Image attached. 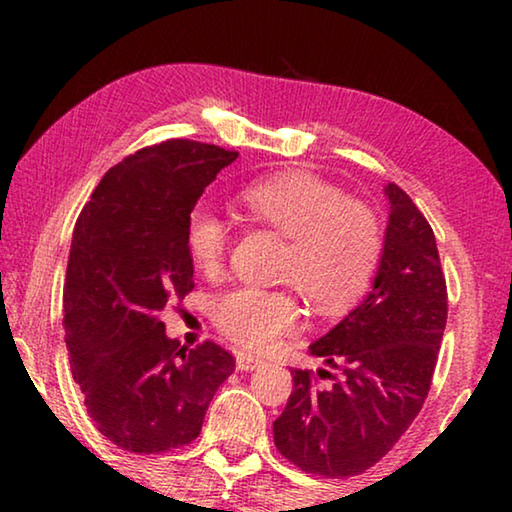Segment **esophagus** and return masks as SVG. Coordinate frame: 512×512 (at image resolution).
Returning a JSON list of instances; mask_svg holds the SVG:
<instances>
[{
    "label": "esophagus",
    "instance_id": "34e87169",
    "mask_svg": "<svg viewBox=\"0 0 512 512\" xmlns=\"http://www.w3.org/2000/svg\"><path fill=\"white\" fill-rule=\"evenodd\" d=\"M262 359L253 357V354H246V352H237V368L239 370H255L262 366Z\"/></svg>",
    "mask_w": 512,
    "mask_h": 512
}]
</instances>
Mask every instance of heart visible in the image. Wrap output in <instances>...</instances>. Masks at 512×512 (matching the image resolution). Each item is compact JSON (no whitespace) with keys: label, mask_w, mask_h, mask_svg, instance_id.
<instances>
[{"label":"heart","mask_w":512,"mask_h":512,"mask_svg":"<svg viewBox=\"0 0 512 512\" xmlns=\"http://www.w3.org/2000/svg\"><path fill=\"white\" fill-rule=\"evenodd\" d=\"M250 219L287 237L282 277L293 280L318 314L350 309L379 268L384 237L375 212L311 173H275L239 192ZM185 244L198 271L216 275L230 244L228 221L212 205L187 214ZM216 325L241 348L271 350L298 325L300 305L289 289L237 287L216 300Z\"/></svg>","instance_id":"1"}]
</instances>
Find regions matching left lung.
I'll return each instance as SVG.
<instances>
[{"instance_id": "8db88e82", "label": "left lung", "mask_w": 512, "mask_h": 512, "mask_svg": "<svg viewBox=\"0 0 512 512\" xmlns=\"http://www.w3.org/2000/svg\"><path fill=\"white\" fill-rule=\"evenodd\" d=\"M379 268L357 307L309 345L323 368L293 370L275 447L309 474L345 479L391 452L427 400L447 323V287L431 225L393 183ZM320 378H329L320 385Z\"/></svg>"}]
</instances>
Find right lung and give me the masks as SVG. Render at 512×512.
I'll return each mask as SVG.
<instances>
[{
	"mask_svg": "<svg viewBox=\"0 0 512 512\" xmlns=\"http://www.w3.org/2000/svg\"><path fill=\"white\" fill-rule=\"evenodd\" d=\"M237 151L169 140L128 155L76 221L65 277V343L92 422L119 449L162 454L201 433L235 370L212 341L169 339L160 311L194 289L187 214Z\"/></svg>",
	"mask_w": 512,
	"mask_h": 512,
	"instance_id": "obj_1",
	"label": "right lung"
}]
</instances>
